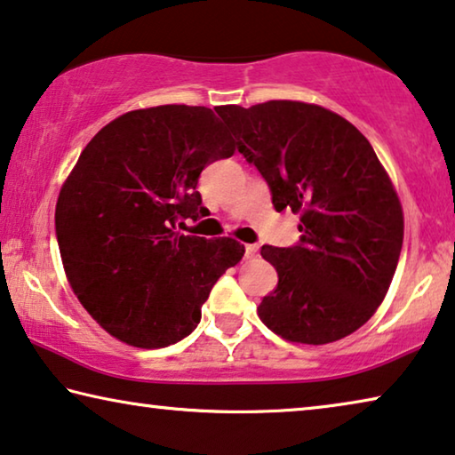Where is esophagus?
Here are the masks:
<instances>
[{"instance_id": "1", "label": "esophagus", "mask_w": 455, "mask_h": 455, "mask_svg": "<svg viewBox=\"0 0 455 455\" xmlns=\"http://www.w3.org/2000/svg\"><path fill=\"white\" fill-rule=\"evenodd\" d=\"M257 251H259V247H257V245H245V255L247 257H257Z\"/></svg>"}]
</instances>
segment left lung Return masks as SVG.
I'll return each instance as SVG.
<instances>
[{"label": "left lung", "instance_id": "left-lung-1", "mask_svg": "<svg viewBox=\"0 0 455 455\" xmlns=\"http://www.w3.org/2000/svg\"><path fill=\"white\" fill-rule=\"evenodd\" d=\"M236 148L255 165L271 204L300 214V241L263 245L277 286L257 307L288 341L324 345L368 323L388 292L403 249L398 196L370 140L339 114L304 101L225 106Z\"/></svg>", "mask_w": 455, "mask_h": 455}]
</instances>
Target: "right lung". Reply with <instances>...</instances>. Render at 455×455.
Listing matches in <instances>:
<instances>
[{
    "label": "right lung",
    "instance_id": "right-lung-1",
    "mask_svg": "<svg viewBox=\"0 0 455 455\" xmlns=\"http://www.w3.org/2000/svg\"><path fill=\"white\" fill-rule=\"evenodd\" d=\"M235 153L204 106H157L112 120L60 188L54 228L67 280L112 337L142 349L178 343L245 247L180 233L204 212L198 180Z\"/></svg>",
    "mask_w": 455,
    "mask_h": 455
}]
</instances>
